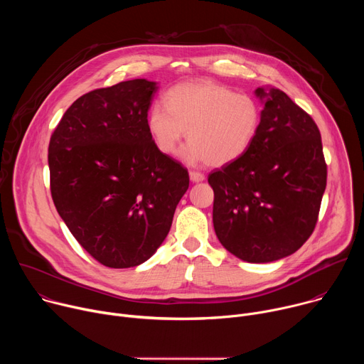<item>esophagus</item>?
<instances>
[{"label": "esophagus", "instance_id": "obj_1", "mask_svg": "<svg viewBox=\"0 0 364 364\" xmlns=\"http://www.w3.org/2000/svg\"><path fill=\"white\" fill-rule=\"evenodd\" d=\"M190 180H191L193 183L203 181V180H204V174H203V173H198V171H190Z\"/></svg>", "mask_w": 364, "mask_h": 364}]
</instances>
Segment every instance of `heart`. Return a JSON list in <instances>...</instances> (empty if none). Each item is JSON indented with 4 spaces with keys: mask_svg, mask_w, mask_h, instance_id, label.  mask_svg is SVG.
Masks as SVG:
<instances>
[{
    "mask_svg": "<svg viewBox=\"0 0 364 364\" xmlns=\"http://www.w3.org/2000/svg\"><path fill=\"white\" fill-rule=\"evenodd\" d=\"M166 107L154 105L146 115L148 134L160 152H177L187 131L186 161H205L223 167L240 159L253 142L261 108L255 97L235 93L213 80H194L173 86L164 96Z\"/></svg>",
    "mask_w": 364,
    "mask_h": 364,
    "instance_id": "b5f03b06",
    "label": "heart"
}]
</instances>
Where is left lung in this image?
<instances>
[{"label": "left lung", "instance_id": "obj_1", "mask_svg": "<svg viewBox=\"0 0 364 364\" xmlns=\"http://www.w3.org/2000/svg\"><path fill=\"white\" fill-rule=\"evenodd\" d=\"M257 134L236 161L209 174L213 225L242 261L267 264L296 252L314 232L327 186L321 134L282 90L257 87Z\"/></svg>", "mask_w": 364, "mask_h": 364}]
</instances>
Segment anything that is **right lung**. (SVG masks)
Returning a JSON list of instances; mask_svg holds the SVG:
<instances>
[{
    "mask_svg": "<svg viewBox=\"0 0 364 364\" xmlns=\"http://www.w3.org/2000/svg\"><path fill=\"white\" fill-rule=\"evenodd\" d=\"M146 79L95 89L65 112L48 144L50 191L79 245L108 268H132L167 237L188 171L154 145Z\"/></svg>",
    "mask_w": 364,
    "mask_h": 364,
    "instance_id": "1",
    "label": "right lung"
}]
</instances>
